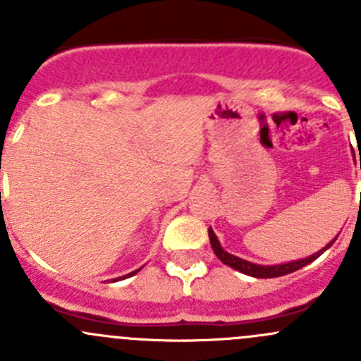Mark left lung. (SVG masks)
Returning a JSON list of instances; mask_svg holds the SVG:
<instances>
[{
	"label": "left lung",
	"mask_w": 361,
	"mask_h": 361,
	"mask_svg": "<svg viewBox=\"0 0 361 361\" xmlns=\"http://www.w3.org/2000/svg\"><path fill=\"white\" fill-rule=\"evenodd\" d=\"M207 234H209V241H211V246H213L214 255H216V257L220 258L225 265H228V267L243 272V274H248V276H253V278H262V279L279 278V276L290 274V272H295V271H298V269L305 267V265L311 264L312 260H316V258H318L323 251L329 250L330 246L334 245V241L337 239L336 238L332 243H329L325 248L319 250L318 253L311 255V257H307V258H300V260H293V262H288V264H279V265H258V264H253V262L245 260V258H239V257H235V255L227 253V251L220 246V241L216 239V235H214L213 228L211 227H209V231H207Z\"/></svg>",
	"instance_id": "obj_1"
}]
</instances>
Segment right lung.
I'll list each match as a JSON object with an SVG mask.
<instances>
[{
    "instance_id": "obj_1",
    "label": "right lung",
    "mask_w": 361,
    "mask_h": 361,
    "mask_svg": "<svg viewBox=\"0 0 361 361\" xmlns=\"http://www.w3.org/2000/svg\"><path fill=\"white\" fill-rule=\"evenodd\" d=\"M137 271H140V269H137ZM137 271H134V272H130V274H127V276H122V278H118V279H126V278H130V276H134L136 274ZM118 279H115V281H118Z\"/></svg>"
}]
</instances>
